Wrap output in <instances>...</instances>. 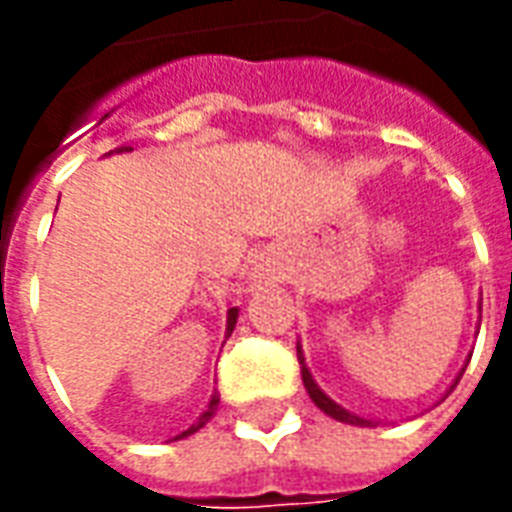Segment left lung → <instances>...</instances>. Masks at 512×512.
<instances>
[{
	"label": "left lung",
	"instance_id": "8db88e82",
	"mask_svg": "<svg viewBox=\"0 0 512 512\" xmlns=\"http://www.w3.org/2000/svg\"><path fill=\"white\" fill-rule=\"evenodd\" d=\"M296 351H299V365H301V381H304V386H307V392H310L312 403L321 408L323 414H329L332 419H337V422H345V425H359V428H376L378 422H373V419H365L359 417V414H354V411H348V408H343L340 403H334L332 397L323 392L321 386H318V381L312 378L310 367H307V362H304V351H301V345H296ZM463 373H458V378H455V384L461 381ZM455 384L450 386V392L455 389ZM447 392V395H450Z\"/></svg>",
	"mask_w": 512,
	"mask_h": 512
}]
</instances>
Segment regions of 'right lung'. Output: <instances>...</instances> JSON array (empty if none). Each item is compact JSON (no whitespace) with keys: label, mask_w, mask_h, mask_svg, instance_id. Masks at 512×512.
<instances>
[{"label":"right lung","mask_w":512,"mask_h":512,"mask_svg":"<svg viewBox=\"0 0 512 512\" xmlns=\"http://www.w3.org/2000/svg\"><path fill=\"white\" fill-rule=\"evenodd\" d=\"M123 150H131V147H117V150H112V153H123ZM235 321H238V307H230V310H227V334H224V337H230V334H233ZM216 408H219V395L213 392L211 403L205 406V411H202L200 417H197V422H194L191 428L183 430V433H178V436H175V441L186 439V436H191V433H197V430H200V428H205V425L211 422L213 414H216Z\"/></svg>","instance_id":"obj_1"}]
</instances>
